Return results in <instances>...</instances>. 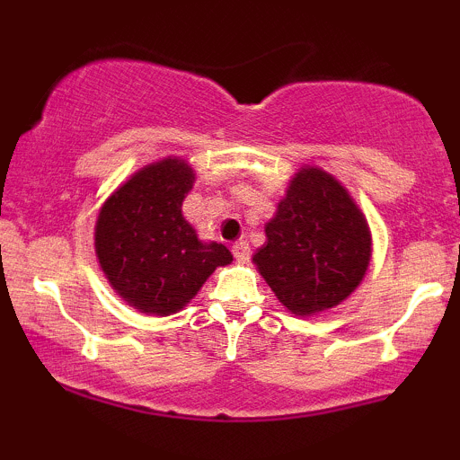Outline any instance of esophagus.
I'll return each instance as SVG.
<instances>
[{
  "instance_id": "obj_1",
  "label": "esophagus",
  "mask_w": 460,
  "mask_h": 460,
  "mask_svg": "<svg viewBox=\"0 0 460 460\" xmlns=\"http://www.w3.org/2000/svg\"><path fill=\"white\" fill-rule=\"evenodd\" d=\"M231 251H234V257H235V260L240 261V263L248 261V257H251V246H248L244 240L235 242V244H234V248H231Z\"/></svg>"
}]
</instances>
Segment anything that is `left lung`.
I'll list each match as a JSON object with an SVG mask.
<instances>
[{
    "mask_svg": "<svg viewBox=\"0 0 460 460\" xmlns=\"http://www.w3.org/2000/svg\"><path fill=\"white\" fill-rule=\"evenodd\" d=\"M266 237L252 263L279 303L303 318L344 303L372 260L366 214L320 166H303L289 179Z\"/></svg>",
    "mask_w": 460,
    "mask_h": 460,
    "instance_id": "8db88e82",
    "label": "left lung"
}]
</instances>
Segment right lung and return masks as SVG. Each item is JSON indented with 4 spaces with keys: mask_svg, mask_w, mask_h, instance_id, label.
Returning a JSON list of instances; mask_svg holds the SVG:
<instances>
[{
    "mask_svg": "<svg viewBox=\"0 0 460 460\" xmlns=\"http://www.w3.org/2000/svg\"><path fill=\"white\" fill-rule=\"evenodd\" d=\"M197 181L183 157L151 162L103 200L94 255L116 296L146 315H172L218 266L234 261L220 242H203L181 212Z\"/></svg>",
    "mask_w": 460,
    "mask_h": 460,
    "instance_id": "right-lung-1",
    "label": "right lung"
}]
</instances>
